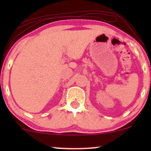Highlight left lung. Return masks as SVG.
<instances>
[{"label": "left lung", "mask_w": 151, "mask_h": 151, "mask_svg": "<svg viewBox=\"0 0 151 151\" xmlns=\"http://www.w3.org/2000/svg\"><path fill=\"white\" fill-rule=\"evenodd\" d=\"M150 83H151V81H150Z\"/></svg>", "instance_id": "1"}]
</instances>
